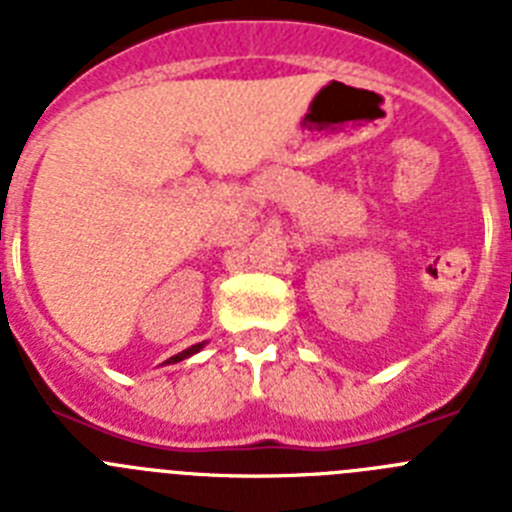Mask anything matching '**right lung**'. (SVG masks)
I'll return each mask as SVG.
<instances>
[{"label":"right lung","mask_w":512,"mask_h":512,"mask_svg":"<svg viewBox=\"0 0 512 512\" xmlns=\"http://www.w3.org/2000/svg\"><path fill=\"white\" fill-rule=\"evenodd\" d=\"M202 346H205V343H194V346H189L187 351H182V354H176V356H171V359H166L164 364H176V361L189 359V356H192V354H197V351H202Z\"/></svg>","instance_id":"obj_1"}]
</instances>
